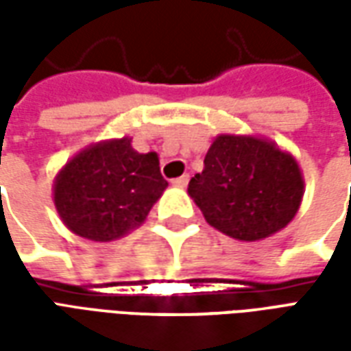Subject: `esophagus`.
I'll list each match as a JSON object with an SVG mask.
<instances>
[{
  "instance_id": "34e87169",
  "label": "esophagus",
  "mask_w": 351,
  "mask_h": 351,
  "mask_svg": "<svg viewBox=\"0 0 351 351\" xmlns=\"http://www.w3.org/2000/svg\"><path fill=\"white\" fill-rule=\"evenodd\" d=\"M188 182H190V176L182 175L173 180V186H176V188H186V186H188Z\"/></svg>"
}]
</instances>
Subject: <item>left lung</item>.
<instances>
[{"label":"left lung","mask_w":351,"mask_h":351,"mask_svg":"<svg viewBox=\"0 0 351 351\" xmlns=\"http://www.w3.org/2000/svg\"><path fill=\"white\" fill-rule=\"evenodd\" d=\"M188 193L208 226L237 241L256 243L293 220L304 178L293 154L269 138L220 133Z\"/></svg>","instance_id":"left-lung-1"}]
</instances>
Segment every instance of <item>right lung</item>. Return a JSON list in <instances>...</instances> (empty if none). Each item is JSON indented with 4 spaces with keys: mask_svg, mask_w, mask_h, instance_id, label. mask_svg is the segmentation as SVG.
<instances>
[{
    "mask_svg": "<svg viewBox=\"0 0 351 351\" xmlns=\"http://www.w3.org/2000/svg\"><path fill=\"white\" fill-rule=\"evenodd\" d=\"M167 186L158 154L137 152L131 137L108 138L82 148L58 171L52 199L69 231L110 243L145 223Z\"/></svg>",
    "mask_w": 351,
    "mask_h": 351,
    "instance_id": "add662e5",
    "label": "right lung"
}]
</instances>
